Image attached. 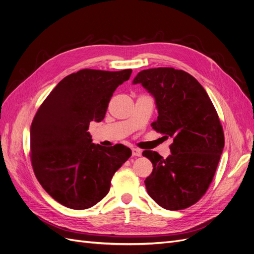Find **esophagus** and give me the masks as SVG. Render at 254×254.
Returning <instances> with one entry per match:
<instances>
[{
  "label": "esophagus",
  "mask_w": 254,
  "mask_h": 254,
  "mask_svg": "<svg viewBox=\"0 0 254 254\" xmlns=\"http://www.w3.org/2000/svg\"><path fill=\"white\" fill-rule=\"evenodd\" d=\"M131 153H132V155H134V156H141L142 151L140 149H138V148H132L131 149Z\"/></svg>",
  "instance_id": "obj_1"
}]
</instances>
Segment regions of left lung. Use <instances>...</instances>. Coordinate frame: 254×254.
Returning <instances> with one entry per match:
<instances>
[{
	"label": "left lung",
	"mask_w": 254,
	"mask_h": 254,
	"mask_svg": "<svg viewBox=\"0 0 254 254\" xmlns=\"http://www.w3.org/2000/svg\"><path fill=\"white\" fill-rule=\"evenodd\" d=\"M138 83L155 101L158 116L152 128L174 138L167 158L143 151L153 166L146 190L165 209H185L205 194L217 169L224 147L217 112L204 87L182 70H143L132 80Z\"/></svg>",
	"instance_id": "1"
}]
</instances>
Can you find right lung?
Wrapping results in <instances>:
<instances>
[{
    "label": "right lung",
    "mask_w": 254,
    "mask_h": 254,
    "mask_svg": "<svg viewBox=\"0 0 254 254\" xmlns=\"http://www.w3.org/2000/svg\"><path fill=\"white\" fill-rule=\"evenodd\" d=\"M130 74V69L80 70L60 81L37 111L30 129L33 169L45 191L63 206H95L131 155L123 144L92 143L87 131L91 122L104 119L113 92Z\"/></svg>",
    "instance_id": "obj_1"
}]
</instances>
